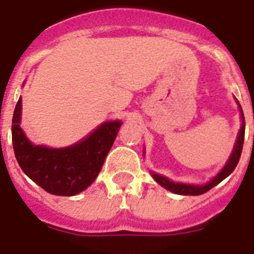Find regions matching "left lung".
<instances>
[{"instance_id": "8db88e82", "label": "left lung", "mask_w": 254, "mask_h": 254, "mask_svg": "<svg viewBox=\"0 0 254 254\" xmlns=\"http://www.w3.org/2000/svg\"><path fill=\"white\" fill-rule=\"evenodd\" d=\"M239 104V108H240L241 112V120H243V124H241L240 131L237 134L236 143H235V147H233V151L231 157H229L228 162L225 163V166L221 169V171L217 174L216 177L213 178L212 181L205 183L203 186H193V185H185V183H175V182H171L170 179H167L166 177H162V175H158V174L153 173V178L154 181L161 185L162 187H165L166 190L171 191L174 193H178V195H201V193L207 192L209 190L215 187L216 185H219L221 181H224L225 178L228 177L229 174L232 173L233 170L236 169L237 163L240 161L241 151H243V143H244V135H245V120H244V113H243V109H241L240 103Z\"/></svg>"}]
</instances>
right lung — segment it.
<instances>
[{
	"label": "right lung",
	"instance_id": "right-lung-1",
	"mask_svg": "<svg viewBox=\"0 0 254 254\" xmlns=\"http://www.w3.org/2000/svg\"><path fill=\"white\" fill-rule=\"evenodd\" d=\"M21 113L22 99L19 97L11 124V139L18 165L45 191L59 196H72L91 186L123 125L119 120L107 121L80 142L53 149L30 142L19 125Z\"/></svg>",
	"mask_w": 254,
	"mask_h": 254
}]
</instances>
